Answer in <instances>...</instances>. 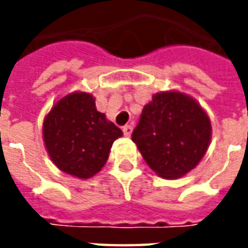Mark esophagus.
Wrapping results in <instances>:
<instances>
[{
    "instance_id": "1",
    "label": "esophagus",
    "mask_w": 248,
    "mask_h": 248,
    "mask_svg": "<svg viewBox=\"0 0 248 248\" xmlns=\"http://www.w3.org/2000/svg\"><path fill=\"white\" fill-rule=\"evenodd\" d=\"M124 134L126 135V137H130L131 135V133H133V126L131 124H126V126H124Z\"/></svg>"
}]
</instances>
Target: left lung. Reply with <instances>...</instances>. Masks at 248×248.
<instances>
[{
  "instance_id": "8db88e82",
  "label": "left lung",
  "mask_w": 248,
  "mask_h": 248,
  "mask_svg": "<svg viewBox=\"0 0 248 248\" xmlns=\"http://www.w3.org/2000/svg\"><path fill=\"white\" fill-rule=\"evenodd\" d=\"M146 163L162 178L177 179L195 169L211 140V122L201 105L187 94L153 95L133 131Z\"/></svg>"
}]
</instances>
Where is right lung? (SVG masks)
I'll return each instance as SVG.
<instances>
[{"instance_id":"add662e5","label":"right lung","mask_w":248,"mask_h":248,"mask_svg":"<svg viewBox=\"0 0 248 248\" xmlns=\"http://www.w3.org/2000/svg\"><path fill=\"white\" fill-rule=\"evenodd\" d=\"M44 142L61 171L87 179L105 166L122 130L95 108L92 94L74 92L61 98L44 119Z\"/></svg>"}]
</instances>
